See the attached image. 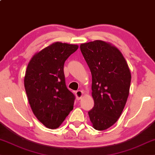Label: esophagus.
Returning <instances> with one entry per match:
<instances>
[{
  "mask_svg": "<svg viewBox=\"0 0 155 155\" xmlns=\"http://www.w3.org/2000/svg\"><path fill=\"white\" fill-rule=\"evenodd\" d=\"M75 95H76L78 100H80L84 95V92L81 91V90H78V91L75 92Z\"/></svg>",
  "mask_w": 155,
  "mask_h": 155,
  "instance_id": "1",
  "label": "esophagus"
}]
</instances>
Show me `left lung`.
<instances>
[{
    "mask_svg": "<svg viewBox=\"0 0 155 155\" xmlns=\"http://www.w3.org/2000/svg\"><path fill=\"white\" fill-rule=\"evenodd\" d=\"M80 50L92 74L94 105L88 112L92 127L104 130L118 120L130 93L131 72L121 51L103 40L81 44Z\"/></svg>",
    "mask_w": 155,
    "mask_h": 155,
    "instance_id": "left-lung-1",
    "label": "left lung"
}]
</instances>
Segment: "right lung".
<instances>
[{
	"instance_id": "right-lung-1",
	"label": "right lung",
	"mask_w": 155,
	"mask_h": 155,
	"mask_svg": "<svg viewBox=\"0 0 155 155\" xmlns=\"http://www.w3.org/2000/svg\"><path fill=\"white\" fill-rule=\"evenodd\" d=\"M77 45L56 42L36 52L29 62L24 86L38 121L49 129L59 127L74 109L75 96L65 84L63 66Z\"/></svg>"
}]
</instances>
